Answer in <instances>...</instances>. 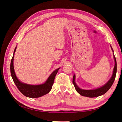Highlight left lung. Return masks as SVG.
I'll return each instance as SVG.
<instances>
[{
	"label": "left lung",
	"instance_id": "left-lung-1",
	"mask_svg": "<svg viewBox=\"0 0 122 122\" xmlns=\"http://www.w3.org/2000/svg\"><path fill=\"white\" fill-rule=\"evenodd\" d=\"M113 56H114V61H115V65H114V67L113 69V74L112 75V77H111V78H110V79L104 85V86H103L101 87H99V88H96V89L95 90H85L80 89V88L77 86L76 83L75 82V75H74L73 78V83L74 85V87L75 88L76 91L78 92L80 95L85 97L94 98V97H98V96H101L103 94H104L109 90V88L112 86L114 80H115L116 73H117V61H116V58L114 55V54H113Z\"/></svg>",
	"mask_w": 122,
	"mask_h": 122
}]
</instances>
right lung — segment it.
<instances>
[{
    "label": "right lung",
    "instance_id": "right-lung-1",
    "mask_svg": "<svg viewBox=\"0 0 122 122\" xmlns=\"http://www.w3.org/2000/svg\"><path fill=\"white\" fill-rule=\"evenodd\" d=\"M16 50V47L15 49L13 56L10 61V69L11 76H12L14 82L15 83L18 89L25 96L29 98H39L48 93L52 88L55 76L60 68L54 71L44 84L32 86V85H29L22 83L17 78L14 69L13 61L14 53L15 52Z\"/></svg>",
    "mask_w": 122,
    "mask_h": 122
}]
</instances>
